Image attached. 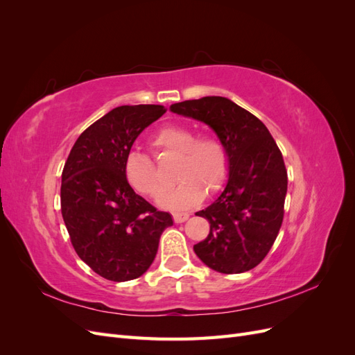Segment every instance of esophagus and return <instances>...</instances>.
I'll use <instances>...</instances> for the list:
<instances>
[{"mask_svg": "<svg viewBox=\"0 0 355 355\" xmlns=\"http://www.w3.org/2000/svg\"><path fill=\"white\" fill-rule=\"evenodd\" d=\"M189 218V213H173V220L176 223H182L185 222Z\"/></svg>", "mask_w": 355, "mask_h": 355, "instance_id": "esophagus-1", "label": "esophagus"}]
</instances>
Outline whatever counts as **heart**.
<instances>
[{
	"instance_id": "obj_1",
	"label": "heart",
	"mask_w": 355,
	"mask_h": 355,
	"mask_svg": "<svg viewBox=\"0 0 355 355\" xmlns=\"http://www.w3.org/2000/svg\"><path fill=\"white\" fill-rule=\"evenodd\" d=\"M153 151L178 157L175 178L179 184L159 198L163 207L182 210L196 206L204 197L216 194L230 173V154L222 139L213 133L197 135L185 125H167L153 136ZM124 176L135 191L157 198L167 187L154 161L141 151H130L124 159Z\"/></svg>"
}]
</instances>
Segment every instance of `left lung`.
<instances>
[{"instance_id": "left-lung-1", "label": "left lung", "mask_w": 355, "mask_h": 355, "mask_svg": "<svg viewBox=\"0 0 355 355\" xmlns=\"http://www.w3.org/2000/svg\"><path fill=\"white\" fill-rule=\"evenodd\" d=\"M175 114L206 123L227 145L230 178L218 200L197 211L210 232L194 252L211 270L240 274L259 265L284 216L287 170L280 148L259 118L220 96L170 106Z\"/></svg>"}]
</instances>
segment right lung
Masks as SVG:
<instances>
[{"label": "right lung", "instance_id": "1", "mask_svg": "<svg viewBox=\"0 0 355 355\" xmlns=\"http://www.w3.org/2000/svg\"><path fill=\"white\" fill-rule=\"evenodd\" d=\"M167 110L124 105L80 135L62 171L60 210L75 252L111 282H128L151 266L163 231L173 225L128 185L124 159L136 137Z\"/></svg>", "mask_w": 355, "mask_h": 355}]
</instances>
